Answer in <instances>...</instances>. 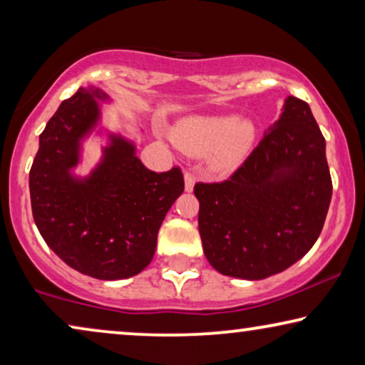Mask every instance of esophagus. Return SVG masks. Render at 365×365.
<instances>
[{
    "instance_id": "obj_1",
    "label": "esophagus",
    "mask_w": 365,
    "mask_h": 365,
    "mask_svg": "<svg viewBox=\"0 0 365 365\" xmlns=\"http://www.w3.org/2000/svg\"><path fill=\"white\" fill-rule=\"evenodd\" d=\"M194 184H196V178H194V174L189 171L184 173V187H186L187 192H192Z\"/></svg>"
}]
</instances>
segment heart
<instances>
[{
  "label": "heart",
  "mask_w": 365,
  "mask_h": 365,
  "mask_svg": "<svg viewBox=\"0 0 365 365\" xmlns=\"http://www.w3.org/2000/svg\"><path fill=\"white\" fill-rule=\"evenodd\" d=\"M256 136V123L244 116H189L171 133L181 151L192 156L207 154L209 168L217 174L236 171L251 153Z\"/></svg>",
  "instance_id": "1"
}]
</instances>
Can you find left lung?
Instances as JSON below:
<instances>
[{"instance_id": "8db88e82", "label": "left lung", "mask_w": 365, "mask_h": 365, "mask_svg": "<svg viewBox=\"0 0 365 365\" xmlns=\"http://www.w3.org/2000/svg\"><path fill=\"white\" fill-rule=\"evenodd\" d=\"M281 111L231 179L194 186L204 254L224 276L259 281L286 271L326 221V139L302 99L287 96Z\"/></svg>"}]
</instances>
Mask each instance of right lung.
I'll use <instances>...</instances> for the list:
<instances>
[{"mask_svg": "<svg viewBox=\"0 0 365 365\" xmlns=\"http://www.w3.org/2000/svg\"><path fill=\"white\" fill-rule=\"evenodd\" d=\"M113 99L81 86L59 104L39 134L29 171V194L44 242L84 276L119 281L144 271L156 252L159 227L184 191L179 168L154 173L138 158V144L103 126ZM103 139L102 158L81 177L83 143Z\"/></svg>", "mask_w": 365, "mask_h": 365, "instance_id": "right-lung-1", "label": "right lung"}]
</instances>
